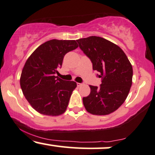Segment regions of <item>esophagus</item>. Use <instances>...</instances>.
Masks as SVG:
<instances>
[{"label":"esophagus","instance_id":"34e87169","mask_svg":"<svg viewBox=\"0 0 155 155\" xmlns=\"http://www.w3.org/2000/svg\"><path fill=\"white\" fill-rule=\"evenodd\" d=\"M83 85V83H77V85L78 87H80V86H81V85Z\"/></svg>","mask_w":155,"mask_h":155}]
</instances>
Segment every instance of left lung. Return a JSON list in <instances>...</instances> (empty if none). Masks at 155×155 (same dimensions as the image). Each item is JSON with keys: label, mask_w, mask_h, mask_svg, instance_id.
<instances>
[{"label": "left lung", "mask_w": 155, "mask_h": 155, "mask_svg": "<svg viewBox=\"0 0 155 155\" xmlns=\"http://www.w3.org/2000/svg\"><path fill=\"white\" fill-rule=\"evenodd\" d=\"M80 48L91 59L93 70L101 78L99 87L90 85L91 93L83 98L89 113L106 115L117 110L126 99L132 85V65L122 49L97 36L77 40Z\"/></svg>", "instance_id": "obj_1"}]
</instances>
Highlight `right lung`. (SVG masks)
Listing matches in <instances>:
<instances>
[{
	"label": "right lung",
	"instance_id": "right-lung-1",
	"mask_svg": "<svg viewBox=\"0 0 155 155\" xmlns=\"http://www.w3.org/2000/svg\"><path fill=\"white\" fill-rule=\"evenodd\" d=\"M78 47L75 41L51 40L38 47L25 62L20 78L24 96L35 110L58 116L68 106L77 83L56 77L64 56Z\"/></svg>",
	"mask_w": 155,
	"mask_h": 155
}]
</instances>
